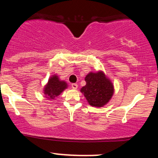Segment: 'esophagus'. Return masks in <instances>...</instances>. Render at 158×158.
Segmentation results:
<instances>
[{
    "label": "esophagus",
    "mask_w": 158,
    "mask_h": 158,
    "mask_svg": "<svg viewBox=\"0 0 158 158\" xmlns=\"http://www.w3.org/2000/svg\"><path fill=\"white\" fill-rule=\"evenodd\" d=\"M71 87H72V88H73V89L77 90V88H78V85L76 84V83H73V84L71 85Z\"/></svg>",
    "instance_id": "34e87169"
}]
</instances>
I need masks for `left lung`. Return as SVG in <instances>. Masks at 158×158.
I'll use <instances>...</instances> for the list:
<instances>
[{
    "mask_svg": "<svg viewBox=\"0 0 158 158\" xmlns=\"http://www.w3.org/2000/svg\"><path fill=\"white\" fill-rule=\"evenodd\" d=\"M86 85L81 88L88 104L100 108L108 104L113 97L114 87L109 78L102 70L93 73L90 72L85 78Z\"/></svg>",
    "mask_w": 158,
    "mask_h": 158,
    "instance_id": "obj_1",
    "label": "left lung"
}]
</instances>
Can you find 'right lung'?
<instances>
[{"mask_svg": "<svg viewBox=\"0 0 158 158\" xmlns=\"http://www.w3.org/2000/svg\"><path fill=\"white\" fill-rule=\"evenodd\" d=\"M68 88V84L64 80H61L57 74H53L49 78L48 83L44 85L43 92L47 99H55L64 90Z\"/></svg>", "mask_w": 158, "mask_h": 158, "instance_id": "add662e5", "label": "right lung"}]
</instances>
